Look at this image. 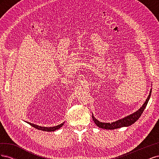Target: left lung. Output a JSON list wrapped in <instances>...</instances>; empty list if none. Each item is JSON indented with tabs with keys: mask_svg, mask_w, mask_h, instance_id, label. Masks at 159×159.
<instances>
[{
	"mask_svg": "<svg viewBox=\"0 0 159 159\" xmlns=\"http://www.w3.org/2000/svg\"><path fill=\"white\" fill-rule=\"evenodd\" d=\"M151 91L152 89L150 91V93H149L147 99H146L145 102L144 103L143 105V106L139 109L138 111H137L136 112H134V113L128 115L127 117H124L121 119H119L118 121H116L113 123H102L99 121L98 119H96L93 115H92V119L94 121L95 123L97 125V126H98L99 128H102L105 129H118V128H121L123 127H128L131 125L132 124H133L134 122H136L139 118L141 117V115L143 113L144 110H145L147 105L148 103V102L149 99H150L151 95Z\"/></svg>",
	"mask_w": 159,
	"mask_h": 159,
	"instance_id": "8db88e82",
	"label": "left lung"
}]
</instances>
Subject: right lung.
<instances>
[{
	"instance_id": "1",
	"label": "right lung",
	"mask_w": 159,
	"mask_h": 159,
	"mask_svg": "<svg viewBox=\"0 0 159 159\" xmlns=\"http://www.w3.org/2000/svg\"><path fill=\"white\" fill-rule=\"evenodd\" d=\"M28 123L29 125H30L33 127H34L38 130H41V131H48V132H50V131H56V130L57 129H59L61 127H62V125H64V123H61V124H60L58 125L57 126H55V127H41V126H38V125H34L33 123H29V122H26Z\"/></svg>"
}]
</instances>
